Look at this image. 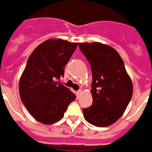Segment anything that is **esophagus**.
Returning <instances> with one entry per match:
<instances>
[{
    "label": "esophagus",
    "mask_w": 152,
    "mask_h": 152,
    "mask_svg": "<svg viewBox=\"0 0 152 152\" xmlns=\"http://www.w3.org/2000/svg\"><path fill=\"white\" fill-rule=\"evenodd\" d=\"M81 94H82V91H81V90H79V91H76V96H77V97H79Z\"/></svg>",
    "instance_id": "esophagus-1"
}]
</instances>
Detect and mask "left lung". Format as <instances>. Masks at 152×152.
Masks as SVG:
<instances>
[{
	"mask_svg": "<svg viewBox=\"0 0 152 152\" xmlns=\"http://www.w3.org/2000/svg\"><path fill=\"white\" fill-rule=\"evenodd\" d=\"M78 46L92 73V105L83 110L85 119L96 127L111 125L123 115L132 98V80L113 47L101 42H82Z\"/></svg>",
	"mask_w": 152,
	"mask_h": 152,
	"instance_id": "obj_1",
	"label": "left lung"
}]
</instances>
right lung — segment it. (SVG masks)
Here are the masks:
<instances>
[{
    "mask_svg": "<svg viewBox=\"0 0 152 152\" xmlns=\"http://www.w3.org/2000/svg\"><path fill=\"white\" fill-rule=\"evenodd\" d=\"M77 46V42L50 38L40 44L28 57L19 79V96L38 122L51 124L59 121L76 98L57 79L64 76V66Z\"/></svg>",
    "mask_w": 152,
    "mask_h": 152,
    "instance_id": "add662e5",
    "label": "right lung"
}]
</instances>
